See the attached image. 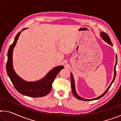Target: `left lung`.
<instances>
[{"mask_svg": "<svg viewBox=\"0 0 121 121\" xmlns=\"http://www.w3.org/2000/svg\"><path fill=\"white\" fill-rule=\"evenodd\" d=\"M100 35H101V38L103 39L108 44H110V45L112 46V43L111 42V40H110V39L109 38V37L108 36V35L105 33V32H101V33H100ZM116 65H115L114 67V78L112 79V83H110V84L109 85V86L108 87V89L106 90V91L104 92L103 94H102V95L99 96V97H97V98H94V99H84L83 98H81V97H79V96L77 95L76 92V90H75V82H74V79H73V75L72 73H70L71 74V89H72V92L73 93V95L75 96V97L76 98H77V99L78 100H85V101H90V100H97V99H99L100 98H101V97H103V96L106 95V93L107 92V91L109 90V88L111 86L112 84V83L114 82V81L115 80V77H116V65H117V56H116Z\"/></svg>", "mask_w": 121, "mask_h": 121, "instance_id": "1", "label": "left lung"}]
</instances>
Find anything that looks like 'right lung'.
Returning a JSON list of instances; mask_svg holds the SVG:
<instances>
[{
	"instance_id": "obj_1",
	"label": "right lung",
	"mask_w": 121,
	"mask_h": 121,
	"mask_svg": "<svg viewBox=\"0 0 121 121\" xmlns=\"http://www.w3.org/2000/svg\"><path fill=\"white\" fill-rule=\"evenodd\" d=\"M26 28L23 29V31ZM21 34L19 32L14 39V40L9 49L7 53V61L6 70L7 75L16 90L22 95L28 97H42L45 96L50 92L52 90V83L55 78L61 69L64 68L62 65H59L52 69L47 73L43 78L36 82H26L16 74L13 67V52L14 47Z\"/></svg>"
}]
</instances>
